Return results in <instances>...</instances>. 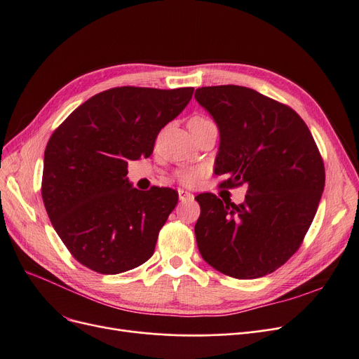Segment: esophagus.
Returning <instances> with one entry per match:
<instances>
[{
  "mask_svg": "<svg viewBox=\"0 0 359 359\" xmlns=\"http://www.w3.org/2000/svg\"><path fill=\"white\" fill-rule=\"evenodd\" d=\"M178 196H180V201L181 202H184V201H191L193 199V194L191 193H189V191H186V190H178Z\"/></svg>",
  "mask_w": 359,
  "mask_h": 359,
  "instance_id": "1",
  "label": "esophagus"
}]
</instances>
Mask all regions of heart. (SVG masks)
Instances as JSON below:
<instances>
[{
	"label": "heart",
	"mask_w": 359,
	"mask_h": 359,
	"mask_svg": "<svg viewBox=\"0 0 359 359\" xmlns=\"http://www.w3.org/2000/svg\"><path fill=\"white\" fill-rule=\"evenodd\" d=\"M211 119L205 115H194L189 124H202V123H210ZM203 175L202 169H181L177 172V178L182 184V186L191 187L194 184H198Z\"/></svg>",
	"instance_id": "obj_1"
}]
</instances>
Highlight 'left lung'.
<instances>
[{
	"instance_id": "8db88e82",
	"label": "left lung",
	"mask_w": 359,
	"mask_h": 359,
	"mask_svg": "<svg viewBox=\"0 0 359 359\" xmlns=\"http://www.w3.org/2000/svg\"><path fill=\"white\" fill-rule=\"evenodd\" d=\"M194 99L219 127L220 187H247L240 205L212 193L196 196L199 252L233 278L274 273L295 255L316 215L325 187L318 145L292 107L252 88L202 86Z\"/></svg>"
}]
</instances>
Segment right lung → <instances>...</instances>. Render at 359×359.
Returning <instances> with one entry per match:
<instances>
[{
    "instance_id": "add662e5",
    "label": "right lung",
    "mask_w": 359,
    "mask_h": 359,
    "mask_svg": "<svg viewBox=\"0 0 359 359\" xmlns=\"http://www.w3.org/2000/svg\"><path fill=\"white\" fill-rule=\"evenodd\" d=\"M193 91L116 86L93 95L52 133L41 198L53 229L83 266L119 274L153 256L178 193L136 190L127 165L153 154L158 132L182 112Z\"/></svg>"
}]
</instances>
